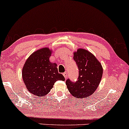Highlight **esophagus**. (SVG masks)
Listing matches in <instances>:
<instances>
[{"instance_id": "34e87169", "label": "esophagus", "mask_w": 129, "mask_h": 129, "mask_svg": "<svg viewBox=\"0 0 129 129\" xmlns=\"http://www.w3.org/2000/svg\"><path fill=\"white\" fill-rule=\"evenodd\" d=\"M63 76H64V77L65 78V79H66L67 77H68V73H67V72L63 73Z\"/></svg>"}]
</instances>
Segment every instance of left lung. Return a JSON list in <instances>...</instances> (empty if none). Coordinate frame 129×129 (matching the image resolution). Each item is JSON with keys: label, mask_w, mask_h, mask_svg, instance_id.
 Masks as SVG:
<instances>
[{"label": "left lung", "mask_w": 129, "mask_h": 129, "mask_svg": "<svg viewBox=\"0 0 129 129\" xmlns=\"http://www.w3.org/2000/svg\"><path fill=\"white\" fill-rule=\"evenodd\" d=\"M73 59L79 69V76L76 82L67 79V88L75 97L86 98L97 89L103 76V67L91 53L82 48L74 52Z\"/></svg>", "instance_id": "8db88e82"}]
</instances>
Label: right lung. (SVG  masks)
I'll list each match as a JSON object with an SVG mask.
<instances>
[{
    "label": "right lung",
    "instance_id": "1",
    "mask_svg": "<svg viewBox=\"0 0 129 129\" xmlns=\"http://www.w3.org/2000/svg\"><path fill=\"white\" fill-rule=\"evenodd\" d=\"M51 55V50L47 47L37 50L26 60L22 71L28 91L39 97L47 94L57 81L65 80L58 72L56 63L50 61Z\"/></svg>",
    "mask_w": 129,
    "mask_h": 129
}]
</instances>
